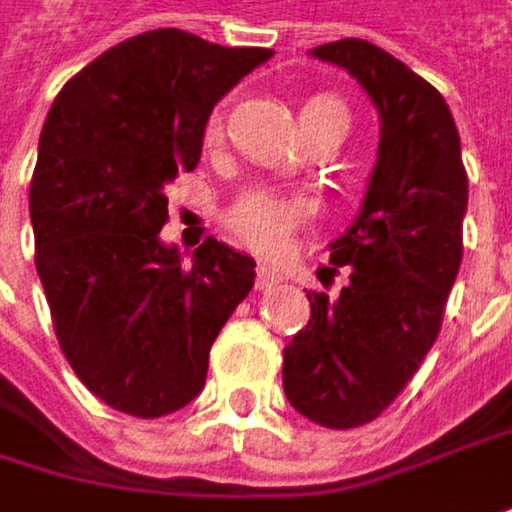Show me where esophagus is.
Here are the masks:
<instances>
[{"mask_svg": "<svg viewBox=\"0 0 512 512\" xmlns=\"http://www.w3.org/2000/svg\"><path fill=\"white\" fill-rule=\"evenodd\" d=\"M282 282V273L276 268H270V265H259L256 268V288L259 291H270L273 285H279Z\"/></svg>", "mask_w": 512, "mask_h": 512, "instance_id": "1", "label": "esophagus"}]
</instances>
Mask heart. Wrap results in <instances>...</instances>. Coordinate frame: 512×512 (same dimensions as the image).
Instances as JSON below:
<instances>
[{"label": "heart", "mask_w": 512, "mask_h": 512, "mask_svg": "<svg viewBox=\"0 0 512 512\" xmlns=\"http://www.w3.org/2000/svg\"><path fill=\"white\" fill-rule=\"evenodd\" d=\"M331 117L348 120V109L331 94H314L299 106L302 129H311V126H317L322 120H331ZM218 135H221V115H210L207 129H204V141H216ZM305 216H308V201L285 198V195L268 190V187L244 190L227 210L230 227L242 236L244 242H250L253 247H262V250L282 247L288 233Z\"/></svg>", "instance_id": "b5f03b06"}]
</instances>
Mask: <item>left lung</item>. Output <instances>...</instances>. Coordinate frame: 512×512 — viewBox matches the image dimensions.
<instances>
[{"label": "left lung", "mask_w": 512, "mask_h": 512, "mask_svg": "<svg viewBox=\"0 0 512 512\" xmlns=\"http://www.w3.org/2000/svg\"><path fill=\"white\" fill-rule=\"evenodd\" d=\"M345 68L380 117L363 204L331 247L348 285L308 294L311 320L285 345L282 386L308 421L351 429L374 421L432 348L461 268L467 172L447 100L366 39L308 51Z\"/></svg>", "instance_id": "8db88e82"}]
</instances>
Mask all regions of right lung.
Returning <instances> with one entry per match:
<instances>
[{"instance_id": "right-lung-1", "label": "right lung", "mask_w": 512, "mask_h": 512, "mask_svg": "<svg viewBox=\"0 0 512 512\" xmlns=\"http://www.w3.org/2000/svg\"><path fill=\"white\" fill-rule=\"evenodd\" d=\"M270 48L158 28L71 77L51 103L31 181L37 273L57 340L89 392L135 418L201 395L221 325L253 288V256L161 239L167 184L198 167L216 103Z\"/></svg>"}]
</instances>
